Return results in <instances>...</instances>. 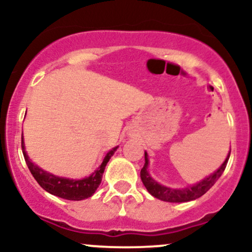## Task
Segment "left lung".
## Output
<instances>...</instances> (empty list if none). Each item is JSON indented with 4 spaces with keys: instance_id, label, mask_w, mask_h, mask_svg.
Here are the masks:
<instances>
[{
    "instance_id": "left-lung-1",
    "label": "left lung",
    "mask_w": 252,
    "mask_h": 252,
    "mask_svg": "<svg viewBox=\"0 0 252 252\" xmlns=\"http://www.w3.org/2000/svg\"><path fill=\"white\" fill-rule=\"evenodd\" d=\"M229 154H231V152L228 153V156L226 158L225 161H223V164L221 165L213 175L209 176L208 178H204L202 182H200V183L192 185V187L185 188V189H171V188L160 185L148 175V158L147 153H145V165L141 168L140 172L141 181H142L143 185H145L147 191L151 193L152 196H154V197L159 198V200L161 201H165V202H188V201L196 200V198L204 195V193L211 189L213 185L217 183L218 179L220 178V176L222 175V172L225 171Z\"/></svg>"
}]
</instances>
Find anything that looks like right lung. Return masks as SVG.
<instances>
[{"mask_svg":"<svg viewBox=\"0 0 252 252\" xmlns=\"http://www.w3.org/2000/svg\"><path fill=\"white\" fill-rule=\"evenodd\" d=\"M21 148H23V153L25 161H26L27 166H29L30 171H31L32 176L34 177L35 181L38 182V184L43 188L45 191L55 196H59L61 198H65L69 201H81L85 198L91 197L93 193L95 192V190L98 189V187L101 183V178H103V173L106 166L107 161L110 160V158L112 157V154L115 153V151L117 147L113 148L112 151H110L109 153L105 157L104 161L101 162L100 167L98 170L94 171L90 177L84 179H67V178H61V177H56L51 173L45 172L44 170H41L38 166H35L33 162L29 160L26 152H25V146H24V139L21 136Z\"/></svg>","mask_w":252,"mask_h":252,"instance_id":"obj_1","label":"right lung"}]
</instances>
